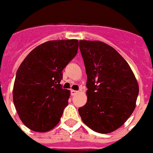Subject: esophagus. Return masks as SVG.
<instances>
[{
	"instance_id": "esophagus-1",
	"label": "esophagus",
	"mask_w": 153,
	"mask_h": 153,
	"mask_svg": "<svg viewBox=\"0 0 153 153\" xmlns=\"http://www.w3.org/2000/svg\"><path fill=\"white\" fill-rule=\"evenodd\" d=\"M78 91H75V90H71V95L72 96H75L76 94H77Z\"/></svg>"
}]
</instances>
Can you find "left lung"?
<instances>
[{
  "instance_id": "1",
  "label": "left lung",
  "mask_w": 153,
  "mask_h": 153,
  "mask_svg": "<svg viewBox=\"0 0 153 153\" xmlns=\"http://www.w3.org/2000/svg\"><path fill=\"white\" fill-rule=\"evenodd\" d=\"M79 46L88 77V101L78 111L92 130L111 133L134 112L138 84L129 64L113 47L87 40H80Z\"/></svg>"
}]
</instances>
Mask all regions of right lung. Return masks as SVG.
I'll return each instance as SVG.
<instances>
[{"mask_svg": "<svg viewBox=\"0 0 153 153\" xmlns=\"http://www.w3.org/2000/svg\"><path fill=\"white\" fill-rule=\"evenodd\" d=\"M78 40L48 41L35 47L16 72L13 102L24 125L44 133L58 124L70 91L60 84L62 70L77 53Z\"/></svg>", "mask_w": 153, "mask_h": 153, "instance_id": "obj_1", "label": "right lung"}]
</instances>
